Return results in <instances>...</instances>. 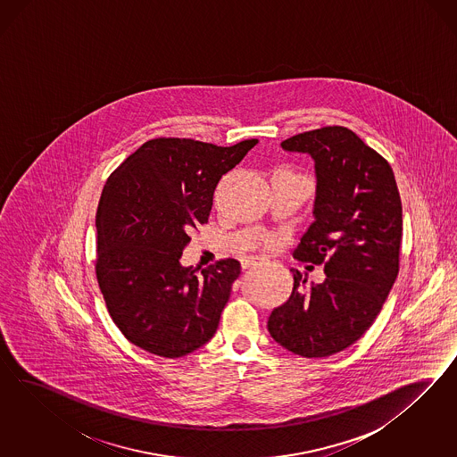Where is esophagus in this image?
<instances>
[{
  "mask_svg": "<svg viewBox=\"0 0 457 457\" xmlns=\"http://www.w3.org/2000/svg\"><path fill=\"white\" fill-rule=\"evenodd\" d=\"M260 263V258H246V260H243V270H248L251 266H254V264Z\"/></svg>",
  "mask_w": 457,
  "mask_h": 457,
  "instance_id": "1",
  "label": "esophagus"
}]
</instances>
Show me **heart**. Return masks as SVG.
Instances as JSON below:
<instances>
[{
  "instance_id": "1",
  "label": "heart",
  "mask_w": 457,
  "mask_h": 457,
  "mask_svg": "<svg viewBox=\"0 0 457 457\" xmlns=\"http://www.w3.org/2000/svg\"><path fill=\"white\" fill-rule=\"evenodd\" d=\"M268 245H273V237H270V239H268Z\"/></svg>"
}]
</instances>
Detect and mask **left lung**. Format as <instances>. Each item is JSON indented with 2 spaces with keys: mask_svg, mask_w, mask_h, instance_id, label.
Instances as JSON below:
<instances>
[{
  "mask_svg": "<svg viewBox=\"0 0 457 457\" xmlns=\"http://www.w3.org/2000/svg\"><path fill=\"white\" fill-rule=\"evenodd\" d=\"M281 147L315 161V221L293 256L323 264L327 278L306 288V278L291 268L293 291L271 312L268 332L295 355L323 359L372 327L395 283L401 194L387 161L346 127L303 132Z\"/></svg>",
  "mask_w": 457,
  "mask_h": 457,
  "instance_id": "8db88e82",
  "label": "left lung"
}]
</instances>
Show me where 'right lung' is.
<instances>
[{
  "label": "right lung",
  "mask_w": 457,
  "mask_h": 457,
  "mask_svg": "<svg viewBox=\"0 0 457 457\" xmlns=\"http://www.w3.org/2000/svg\"><path fill=\"white\" fill-rule=\"evenodd\" d=\"M256 144L153 138L112 172L96 216V273L130 344L178 359L214 337L241 264L228 258L195 275L180 256L191 231L208 222L220 179Z\"/></svg>",
  "instance_id": "1"
}]
</instances>
